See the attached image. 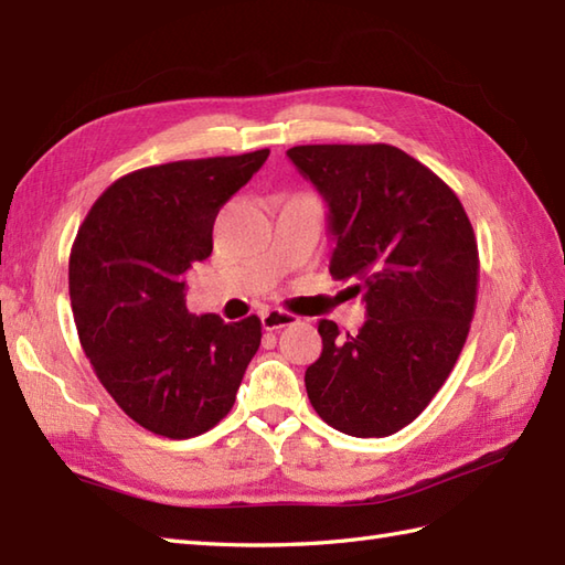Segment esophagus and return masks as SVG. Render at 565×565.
<instances>
[{"label":"esophagus","instance_id":"obj_1","mask_svg":"<svg viewBox=\"0 0 565 565\" xmlns=\"http://www.w3.org/2000/svg\"><path fill=\"white\" fill-rule=\"evenodd\" d=\"M294 322H298L296 316L286 313V310H267V313H262V328L264 330H281L286 326H294Z\"/></svg>","mask_w":565,"mask_h":565}]
</instances>
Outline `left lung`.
I'll use <instances>...</instances> for the list:
<instances>
[{
  "label": "left lung",
  "instance_id": "left-lung-1",
  "mask_svg": "<svg viewBox=\"0 0 565 565\" xmlns=\"http://www.w3.org/2000/svg\"><path fill=\"white\" fill-rule=\"evenodd\" d=\"M286 154L328 203L330 274L352 279L366 306L359 334L342 338L332 320L318 322L310 405L344 435H395L435 398L463 350L478 286L471 221L435 172L393 146Z\"/></svg>",
  "mask_w": 565,
  "mask_h": 565
}]
</instances>
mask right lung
<instances>
[{
  "mask_svg": "<svg viewBox=\"0 0 565 565\" xmlns=\"http://www.w3.org/2000/svg\"><path fill=\"white\" fill-rule=\"evenodd\" d=\"M269 150L179 160L118 179L70 252L75 326L102 386L154 435L189 439L231 413L262 322L186 310V271L213 249V223Z\"/></svg>",
  "mask_w": 565,
  "mask_h": 565,
  "instance_id": "add662e5",
  "label": "right lung"
}]
</instances>
